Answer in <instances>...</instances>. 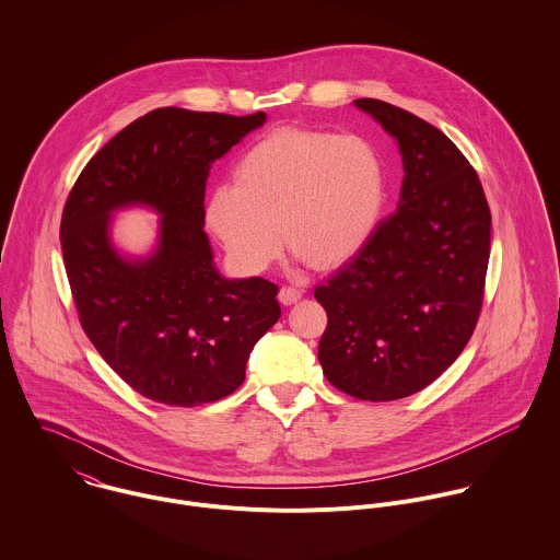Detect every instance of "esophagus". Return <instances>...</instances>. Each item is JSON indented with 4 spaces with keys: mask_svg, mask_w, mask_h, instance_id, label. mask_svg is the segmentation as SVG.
I'll use <instances>...</instances> for the list:
<instances>
[{
    "mask_svg": "<svg viewBox=\"0 0 560 560\" xmlns=\"http://www.w3.org/2000/svg\"><path fill=\"white\" fill-rule=\"evenodd\" d=\"M278 298H280V302H282L284 306H291V304H295V302L302 300V289H298V287H282L280 293H278Z\"/></svg>",
    "mask_w": 560,
    "mask_h": 560,
    "instance_id": "obj_1",
    "label": "esophagus"
}]
</instances>
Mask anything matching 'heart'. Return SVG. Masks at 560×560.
I'll use <instances>...</instances> for the list:
<instances>
[{
  "mask_svg": "<svg viewBox=\"0 0 560 560\" xmlns=\"http://www.w3.org/2000/svg\"><path fill=\"white\" fill-rule=\"evenodd\" d=\"M386 202V172L360 136L284 127L235 165V185L211 191L209 231L245 273L265 271L284 241L317 269L353 258L375 233Z\"/></svg>",
  "mask_w": 560,
  "mask_h": 560,
  "instance_id": "b5f03b06",
  "label": "heart"
}]
</instances>
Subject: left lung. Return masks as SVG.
Segmentation results:
<instances>
[{
  "mask_svg": "<svg viewBox=\"0 0 560 560\" xmlns=\"http://www.w3.org/2000/svg\"><path fill=\"white\" fill-rule=\"evenodd\" d=\"M353 105L397 140L405 176L397 211L315 289L327 313L319 362L334 388L377 402L420 393L468 345L491 213L475 167L440 129L380 98Z\"/></svg>",
  "mask_w": 560,
  "mask_h": 560,
  "instance_id": "obj_1",
  "label": "left lung"
}]
</instances>
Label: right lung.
I'll list each match as a JSON object with an SVG mask.
<instances>
[{"mask_svg": "<svg viewBox=\"0 0 560 560\" xmlns=\"http://www.w3.org/2000/svg\"><path fill=\"white\" fill-rule=\"evenodd\" d=\"M265 120L153 109L88 161L69 194L60 240L81 327L147 399L196 407L233 395L249 351L280 319L278 287L224 278L202 229L211 163ZM127 206L162 215L149 257H125L110 241V213Z\"/></svg>", "mask_w": 560, "mask_h": 560, "instance_id": "add662e5", "label": "right lung"}]
</instances>
